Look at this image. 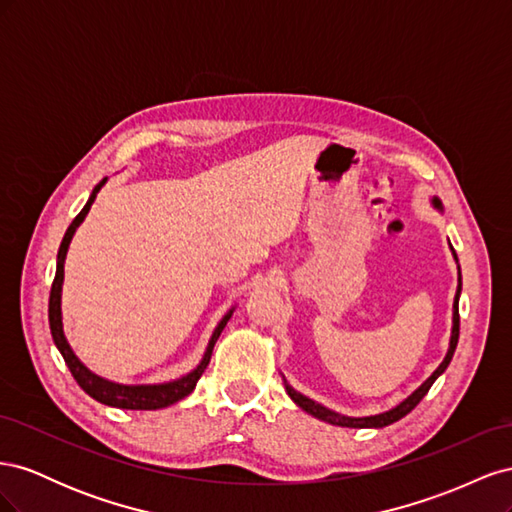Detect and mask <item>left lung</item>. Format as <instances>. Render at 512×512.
I'll list each match as a JSON object with an SVG mask.
<instances>
[{"instance_id":"1","label":"left lung","mask_w":512,"mask_h":512,"mask_svg":"<svg viewBox=\"0 0 512 512\" xmlns=\"http://www.w3.org/2000/svg\"><path fill=\"white\" fill-rule=\"evenodd\" d=\"M431 207L433 209H438V211H444V207H442V200L438 198V196H433L431 198ZM451 245V243H448ZM451 252H453V258H455V262H457V292H455V301H453V329H451V342H448V350H446V356H444V361L438 365V369L433 371V374L418 386L416 391H412L404 401H399V404L395 406V408H391V410H386V412H380V414H371V416H346V414H339V412H335V410H329L327 406H322V404H318V401H314V399H309V397H305L303 393H299V391H294L292 386L286 382V378H284V386H286V393H288V397L294 401V404H297L301 410H305L307 414H312V416H316V418H320V421H324V423H331V425H337V427H354V429H380V427H386V425H391V423H395V421H399V418H404L408 412H412L416 406H418V401H421L425 395H427V391L431 389V384L436 382L444 371H446V367H448V363H451V359H453V354H455V348H457V342H459V294H461V271H459V260H457V254H455V250H453V245H451Z\"/></svg>"}]
</instances>
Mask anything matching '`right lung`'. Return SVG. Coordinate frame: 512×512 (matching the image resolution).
<instances>
[{
    "label": "right lung",
    "instance_id": "add662e5",
    "mask_svg": "<svg viewBox=\"0 0 512 512\" xmlns=\"http://www.w3.org/2000/svg\"><path fill=\"white\" fill-rule=\"evenodd\" d=\"M108 179H102L94 190H91L89 198L85 207L81 209V213L76 215L72 220V224L68 226L64 239H61L59 245V252H57V269H55V280L51 286V297H49V327H51V335H53V342L57 346V350L64 356V361L70 369V374L74 376V380L79 382L81 389L89 395L94 397L96 401L104 406H113V408H123V410H160V408H168L177 404L179 399L188 397L194 389H196V382L200 380V376L205 374V369L211 361V352L215 342H218L220 333L224 331V327L228 324L232 312H235L237 305H232L228 312L222 316V320L218 322V327L213 329L211 337H209V344L205 348L203 359L200 363L188 371V374L175 378V380H168V382H156V384H121V382H113V380H106L98 374H94L79 356L74 354L72 346L68 344L66 333H64V316H61V288H64V265H66V256L70 250V243L76 228L83 224V220L87 218V213L94 205V200L98 196V192L104 188V183Z\"/></svg>",
    "mask_w": 512,
    "mask_h": 512
}]
</instances>
